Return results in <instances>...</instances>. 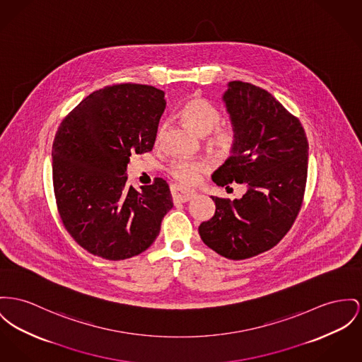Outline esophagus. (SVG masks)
Returning a JSON list of instances; mask_svg holds the SVG:
<instances>
[{
    "label": "esophagus",
    "instance_id": "34e87169",
    "mask_svg": "<svg viewBox=\"0 0 362 362\" xmlns=\"http://www.w3.org/2000/svg\"><path fill=\"white\" fill-rule=\"evenodd\" d=\"M171 196H173L174 202L184 203V202L191 200L193 196H196V192L194 191H187V189L180 188V187H171Z\"/></svg>",
    "mask_w": 362,
    "mask_h": 362
}]
</instances>
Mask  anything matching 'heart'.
I'll return each instance as SVG.
<instances>
[{"instance_id": "heart-1", "label": "heart", "mask_w": 362, "mask_h": 362, "mask_svg": "<svg viewBox=\"0 0 362 362\" xmlns=\"http://www.w3.org/2000/svg\"><path fill=\"white\" fill-rule=\"evenodd\" d=\"M180 118L197 134H209L207 143L222 156L232 155L239 144V130L232 123H219L222 114L217 107L202 96L188 98L180 110ZM166 126L162 124L156 134V143H160ZM211 169L207 160L178 159L169 166L170 177L182 185H193L200 177Z\"/></svg>"}]
</instances>
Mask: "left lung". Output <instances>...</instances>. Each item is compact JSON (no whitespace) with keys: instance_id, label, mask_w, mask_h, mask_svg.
Instances as JSON below:
<instances>
[{"instance_id":"1","label":"left lung","mask_w":362,"mask_h":362,"mask_svg":"<svg viewBox=\"0 0 362 362\" xmlns=\"http://www.w3.org/2000/svg\"><path fill=\"white\" fill-rule=\"evenodd\" d=\"M223 100L239 144L214 171L218 187H247L241 199L211 196L213 218L202 222L199 235L217 254L247 259L281 240L302 207L308 180L309 143L300 121L267 90L233 81Z\"/></svg>"}]
</instances>
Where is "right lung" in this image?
Here are the masks:
<instances>
[{
    "label": "right lung",
    "mask_w": 362,
    "mask_h": 362,
    "mask_svg": "<svg viewBox=\"0 0 362 362\" xmlns=\"http://www.w3.org/2000/svg\"><path fill=\"white\" fill-rule=\"evenodd\" d=\"M165 92L118 83L85 97L60 123L52 146L56 206L83 250L108 259L136 257L155 241L173 207L166 180L127 187L132 153L152 151Z\"/></svg>",
    "instance_id": "right-lung-1"
}]
</instances>
